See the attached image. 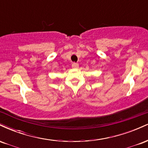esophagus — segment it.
I'll list each match as a JSON object with an SVG mask.
<instances>
[{
	"label": "esophagus",
	"mask_w": 148,
	"mask_h": 148,
	"mask_svg": "<svg viewBox=\"0 0 148 148\" xmlns=\"http://www.w3.org/2000/svg\"><path fill=\"white\" fill-rule=\"evenodd\" d=\"M72 68H74V69L78 68V67H79V64H78L77 63H73L72 64Z\"/></svg>",
	"instance_id": "34e87169"
}]
</instances>
